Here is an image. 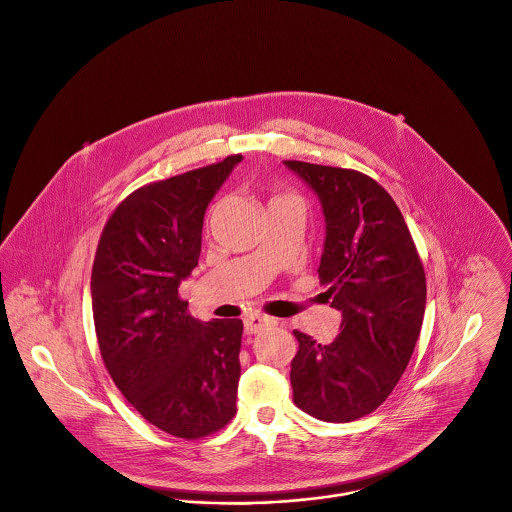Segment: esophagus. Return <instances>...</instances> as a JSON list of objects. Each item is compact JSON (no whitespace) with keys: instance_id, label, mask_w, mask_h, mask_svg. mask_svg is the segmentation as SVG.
Returning a JSON list of instances; mask_svg holds the SVG:
<instances>
[{"instance_id":"34e87169","label":"esophagus","mask_w":512,"mask_h":512,"mask_svg":"<svg viewBox=\"0 0 512 512\" xmlns=\"http://www.w3.org/2000/svg\"><path fill=\"white\" fill-rule=\"evenodd\" d=\"M273 322H275V320L269 318V316H265V314H249V316L245 318V332H247V334H255V332L263 330L265 326H269V324H273Z\"/></svg>"}]
</instances>
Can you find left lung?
Instances as JSON below:
<instances>
[{"label": "left lung", "instance_id": "1", "mask_svg": "<svg viewBox=\"0 0 512 512\" xmlns=\"http://www.w3.org/2000/svg\"><path fill=\"white\" fill-rule=\"evenodd\" d=\"M285 166L318 196L326 239L318 279L342 312L330 344L293 330V400L316 419L346 423L372 413L406 372L425 312V273L406 219L370 176L299 160Z\"/></svg>", "mask_w": 512, "mask_h": 512}]
</instances>
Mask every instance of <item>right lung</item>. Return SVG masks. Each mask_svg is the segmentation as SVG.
<instances>
[{
	"label": "right lung",
	"mask_w": 512,
	"mask_h": 512,
	"mask_svg": "<svg viewBox=\"0 0 512 512\" xmlns=\"http://www.w3.org/2000/svg\"><path fill=\"white\" fill-rule=\"evenodd\" d=\"M241 156L138 188L112 211L91 295L104 366L146 421L198 439L235 415L243 322L188 314L178 287L198 265L205 209Z\"/></svg>",
	"instance_id": "add662e5"
}]
</instances>
